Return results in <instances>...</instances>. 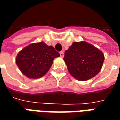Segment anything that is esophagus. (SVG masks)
I'll list each match as a JSON object with an SVG mask.
<instances>
[{"label": "esophagus", "mask_w": 120, "mask_h": 120, "mask_svg": "<svg viewBox=\"0 0 120 120\" xmlns=\"http://www.w3.org/2000/svg\"><path fill=\"white\" fill-rule=\"evenodd\" d=\"M60 57L63 58L64 56V53L63 51H61V52H60Z\"/></svg>", "instance_id": "esophagus-1"}]
</instances>
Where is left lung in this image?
Returning a JSON list of instances; mask_svg holds the SVG:
<instances>
[{"label": "left lung", "instance_id": "8db88e82", "mask_svg": "<svg viewBox=\"0 0 120 120\" xmlns=\"http://www.w3.org/2000/svg\"><path fill=\"white\" fill-rule=\"evenodd\" d=\"M100 50L87 42H73L65 52L64 60L69 72L76 80L86 81L100 71L104 61Z\"/></svg>", "mask_w": 120, "mask_h": 120}]
</instances>
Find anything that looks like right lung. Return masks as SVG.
I'll list each match as a JSON object with an SVG mask.
<instances>
[{"instance_id": "add662e5", "label": "right lung", "mask_w": 120, "mask_h": 120, "mask_svg": "<svg viewBox=\"0 0 120 120\" xmlns=\"http://www.w3.org/2000/svg\"><path fill=\"white\" fill-rule=\"evenodd\" d=\"M60 54L52 46L44 42L33 43L23 48L16 57V64L27 78L35 79L44 76Z\"/></svg>"}]
</instances>
